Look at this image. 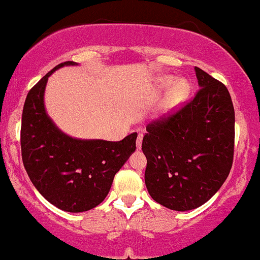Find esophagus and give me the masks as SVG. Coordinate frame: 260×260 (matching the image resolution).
<instances>
[{"instance_id": "obj_1", "label": "esophagus", "mask_w": 260, "mask_h": 260, "mask_svg": "<svg viewBox=\"0 0 260 260\" xmlns=\"http://www.w3.org/2000/svg\"><path fill=\"white\" fill-rule=\"evenodd\" d=\"M143 133H139L138 134V138H137V147L138 149H140L141 147V144H143Z\"/></svg>"}]
</instances>
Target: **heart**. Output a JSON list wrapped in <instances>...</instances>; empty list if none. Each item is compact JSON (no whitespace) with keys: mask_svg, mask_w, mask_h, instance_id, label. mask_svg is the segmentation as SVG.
I'll return each mask as SVG.
<instances>
[{"mask_svg":"<svg viewBox=\"0 0 260 260\" xmlns=\"http://www.w3.org/2000/svg\"><path fill=\"white\" fill-rule=\"evenodd\" d=\"M172 83H173V78L170 77L162 78L159 81V86L162 88L168 87ZM189 91H190V86L186 80L181 79V80L176 81V83L169 88L168 93H167L166 96V100L163 102L164 113L168 114L175 110L176 108L179 107L187 97H188Z\"/></svg>","mask_w":260,"mask_h":260,"instance_id":"1","label":"heart"}]
</instances>
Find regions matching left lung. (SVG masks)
I'll return each mask as SVG.
<instances>
[{"label":"left lung","instance_id":"8db88e82","mask_svg":"<svg viewBox=\"0 0 260 260\" xmlns=\"http://www.w3.org/2000/svg\"><path fill=\"white\" fill-rule=\"evenodd\" d=\"M199 91L181 109L147 124L143 150L145 185L160 205L175 211L202 206L229 175L235 113L228 88L196 67Z\"/></svg>","mask_w":260,"mask_h":260}]
</instances>
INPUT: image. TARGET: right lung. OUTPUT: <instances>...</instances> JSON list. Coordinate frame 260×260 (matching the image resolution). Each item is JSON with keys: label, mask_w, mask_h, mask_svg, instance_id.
<instances>
[{"label": "right lung", "mask_w": 260, "mask_h": 260, "mask_svg": "<svg viewBox=\"0 0 260 260\" xmlns=\"http://www.w3.org/2000/svg\"><path fill=\"white\" fill-rule=\"evenodd\" d=\"M45 74L26 97L21 119L22 163L34 186L56 208L83 212L96 208L109 193L114 176L136 151L137 133L120 141L84 140L58 129L44 107Z\"/></svg>", "instance_id": "1"}]
</instances>
